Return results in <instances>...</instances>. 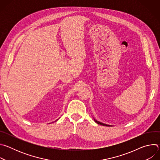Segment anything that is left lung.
I'll use <instances>...</instances> for the list:
<instances>
[{
    "label": "left lung",
    "mask_w": 160,
    "mask_h": 160,
    "mask_svg": "<svg viewBox=\"0 0 160 160\" xmlns=\"http://www.w3.org/2000/svg\"><path fill=\"white\" fill-rule=\"evenodd\" d=\"M94 121H95V122H96V123H97L98 124H99V125H104V126H107V127H109V125H106V124H104V123H101V122H99L97 121V120H95V119H94Z\"/></svg>",
    "instance_id": "1"
}]
</instances>
